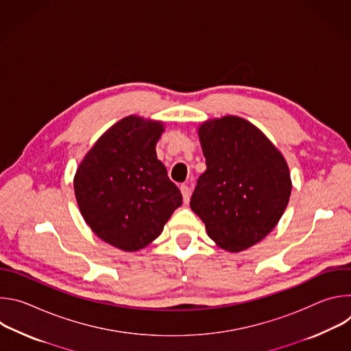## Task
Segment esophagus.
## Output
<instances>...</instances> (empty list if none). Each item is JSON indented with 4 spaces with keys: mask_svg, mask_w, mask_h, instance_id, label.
I'll use <instances>...</instances> for the list:
<instances>
[{
    "mask_svg": "<svg viewBox=\"0 0 351 351\" xmlns=\"http://www.w3.org/2000/svg\"><path fill=\"white\" fill-rule=\"evenodd\" d=\"M180 191H182V195H183V203H184V204H189L191 189H190L187 184H182V186H180Z\"/></svg>",
    "mask_w": 351,
    "mask_h": 351,
    "instance_id": "34e87169",
    "label": "esophagus"
}]
</instances>
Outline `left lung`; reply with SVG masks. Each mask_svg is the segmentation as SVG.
Listing matches in <instances>:
<instances>
[{"mask_svg": "<svg viewBox=\"0 0 351 351\" xmlns=\"http://www.w3.org/2000/svg\"><path fill=\"white\" fill-rule=\"evenodd\" d=\"M197 132L207 171L197 180L190 208L217 245L240 253L282 218L291 193L287 162L257 126L240 117L208 119Z\"/></svg>", "mask_w": 351, "mask_h": 351, "instance_id": "8db88e82", "label": "left lung"}]
</instances>
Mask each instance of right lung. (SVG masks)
I'll return each instance as SVG.
<instances>
[{"mask_svg":"<svg viewBox=\"0 0 351 351\" xmlns=\"http://www.w3.org/2000/svg\"><path fill=\"white\" fill-rule=\"evenodd\" d=\"M161 121L129 115L104 132L80 161L73 189L80 214L103 241L133 253L154 241L182 194L157 158Z\"/></svg>","mask_w":351,"mask_h":351,"instance_id":"1","label":"right lung"}]
</instances>
